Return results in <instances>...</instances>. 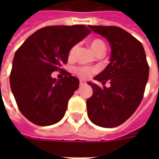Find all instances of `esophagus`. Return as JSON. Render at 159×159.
<instances>
[{"instance_id":"1","label":"esophagus","mask_w":159,"mask_h":159,"mask_svg":"<svg viewBox=\"0 0 159 159\" xmlns=\"http://www.w3.org/2000/svg\"><path fill=\"white\" fill-rule=\"evenodd\" d=\"M86 85H87V82L85 80H80V87H84Z\"/></svg>"}]
</instances>
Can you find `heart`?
I'll list each match as a JSON object with an SVG mask.
<instances>
[{
	"label": "heart",
	"instance_id": "heart-1",
	"mask_svg": "<svg viewBox=\"0 0 159 159\" xmlns=\"http://www.w3.org/2000/svg\"><path fill=\"white\" fill-rule=\"evenodd\" d=\"M89 47H90L91 50L95 53V55L99 54V53H102L103 54V53L105 52V49H106V47H105L104 42L102 40H100V39H95V40H91L89 42ZM75 49H76V47L75 46L72 47L70 48V52H69V57L70 58L73 57L74 52H75ZM75 72L80 77L86 79V78H89L92 74L93 70H91V69H89V68H87V67H80V68H77L76 70H75Z\"/></svg>",
	"mask_w": 159,
	"mask_h": 159
}]
</instances>
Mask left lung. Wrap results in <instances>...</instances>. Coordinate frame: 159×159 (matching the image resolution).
I'll return each mask as SVG.
<instances>
[{"instance_id": "left-lung-1", "label": "left lung", "mask_w": 159, "mask_h": 159, "mask_svg": "<svg viewBox=\"0 0 159 159\" xmlns=\"http://www.w3.org/2000/svg\"><path fill=\"white\" fill-rule=\"evenodd\" d=\"M104 37L111 46L110 63L94 80L110 88L101 89L88 82L93 95L87 100L88 116L92 123L111 128L128 119L141 103L149 78V65L142 43L117 26L89 25Z\"/></svg>"}]
</instances>
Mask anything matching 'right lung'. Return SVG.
Instances as JSON below:
<instances>
[{"label":"right lung","mask_w":159,"mask_h":159,"mask_svg":"<svg viewBox=\"0 0 159 159\" xmlns=\"http://www.w3.org/2000/svg\"><path fill=\"white\" fill-rule=\"evenodd\" d=\"M91 31L85 25H53L36 31L16 50L9 77L10 88L21 113L38 125H50L64 118L68 101L80 80L64 70L61 80L55 70L68 61L70 48Z\"/></svg>","instance_id":"add662e5"}]
</instances>
